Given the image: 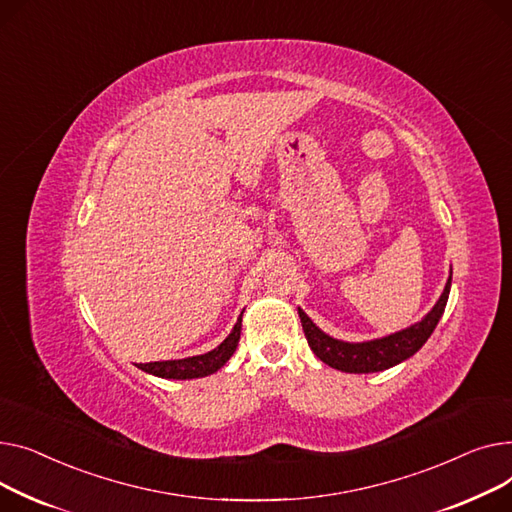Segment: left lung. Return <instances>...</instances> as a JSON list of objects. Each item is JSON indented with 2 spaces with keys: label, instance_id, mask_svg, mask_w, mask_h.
Here are the masks:
<instances>
[{
  "label": "left lung",
  "instance_id": "8db88e82",
  "mask_svg": "<svg viewBox=\"0 0 512 512\" xmlns=\"http://www.w3.org/2000/svg\"><path fill=\"white\" fill-rule=\"evenodd\" d=\"M450 281H453V273H450L436 306L422 322L401 330V333L388 335L384 339L366 341V343H345V341L328 337L306 316L304 310H297V312H299V318H302L304 335L308 339L310 349L322 359L326 366L341 372H351V374L380 372L405 362L407 357H411L415 351L422 349V345L430 339L440 316L444 314L448 293H450Z\"/></svg>",
  "mask_w": 512,
  "mask_h": 512
}]
</instances>
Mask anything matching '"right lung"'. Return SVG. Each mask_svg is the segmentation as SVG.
<instances>
[{
	"mask_svg": "<svg viewBox=\"0 0 512 512\" xmlns=\"http://www.w3.org/2000/svg\"><path fill=\"white\" fill-rule=\"evenodd\" d=\"M244 314V312H242ZM242 314H239L231 335L213 351L204 355H194L186 359H169V362H153V364H140L138 368L161 378H175V380H186V378H200L217 372L227 364V359L233 355L239 343V333H242Z\"/></svg>",
	"mask_w": 512,
	"mask_h": 512,
	"instance_id": "add662e5",
	"label": "right lung"
}]
</instances>
